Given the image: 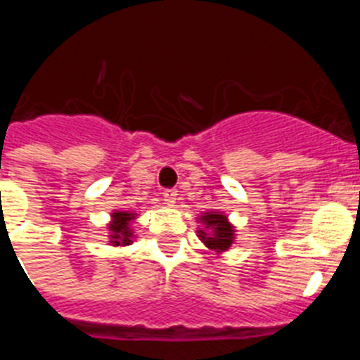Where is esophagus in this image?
I'll return each mask as SVG.
<instances>
[{
  "label": "esophagus",
  "mask_w": 360,
  "mask_h": 360,
  "mask_svg": "<svg viewBox=\"0 0 360 360\" xmlns=\"http://www.w3.org/2000/svg\"><path fill=\"white\" fill-rule=\"evenodd\" d=\"M162 196H164V202L167 203V205H174V203H176L178 193L174 189H165L164 193H162Z\"/></svg>",
  "instance_id": "34e87169"
}]
</instances>
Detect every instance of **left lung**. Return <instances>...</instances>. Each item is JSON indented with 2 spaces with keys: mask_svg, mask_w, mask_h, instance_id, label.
I'll return each instance as SVG.
<instances>
[{
  "mask_svg": "<svg viewBox=\"0 0 360 360\" xmlns=\"http://www.w3.org/2000/svg\"><path fill=\"white\" fill-rule=\"evenodd\" d=\"M198 221L203 225V229H198V238L205 247L214 250L216 254L227 252L231 249L236 231L224 212H202V216H198Z\"/></svg>",
  "mask_w": 360,
  "mask_h": 360,
  "instance_id": "1",
  "label": "left lung"
}]
</instances>
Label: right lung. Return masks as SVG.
Returning <instances> with one entry per match:
<instances>
[{"instance_id":"1","label":"right lung","mask_w":360,"mask_h":360,"mask_svg":"<svg viewBox=\"0 0 360 360\" xmlns=\"http://www.w3.org/2000/svg\"><path fill=\"white\" fill-rule=\"evenodd\" d=\"M136 218L135 212L129 211H115L111 212V221L108 224V231H110V243L113 247H126L131 245L133 229L131 221Z\"/></svg>"}]
</instances>
